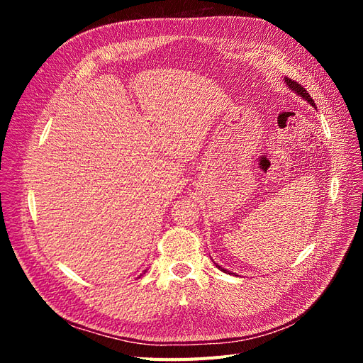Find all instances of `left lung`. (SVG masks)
<instances>
[{"instance_id": "left-lung-1", "label": "left lung", "mask_w": 363, "mask_h": 363, "mask_svg": "<svg viewBox=\"0 0 363 363\" xmlns=\"http://www.w3.org/2000/svg\"><path fill=\"white\" fill-rule=\"evenodd\" d=\"M284 83H286V86L289 87V89L292 91V92H295L296 95H298V96H301L303 98V100H306L307 103H309L311 106H313L315 107V101L312 100V98H311V95L309 94H307V91L304 89V87H301L298 83H296V82H294V80H291V79H288V77H284ZM215 265L219 268V269H221V271H224V272H228V274H233V272H230V271H227V269H224L223 267H219L218 265V263H215Z\"/></svg>"}]
</instances>
